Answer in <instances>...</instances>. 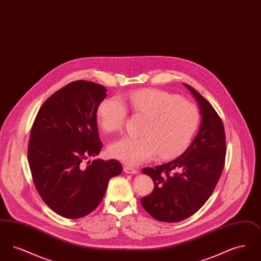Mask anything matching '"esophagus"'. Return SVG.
Masks as SVG:
<instances>
[{"label": "esophagus", "mask_w": 261, "mask_h": 261, "mask_svg": "<svg viewBox=\"0 0 261 261\" xmlns=\"http://www.w3.org/2000/svg\"><path fill=\"white\" fill-rule=\"evenodd\" d=\"M123 170H124L125 173L127 174H138L139 173V170H137L135 168H133V167H130V166H127V165H125L124 168H123Z\"/></svg>", "instance_id": "obj_1"}]
</instances>
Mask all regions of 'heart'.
Segmentation results:
<instances>
[{
  "label": "heart",
  "mask_w": 261,
  "mask_h": 261,
  "mask_svg": "<svg viewBox=\"0 0 261 261\" xmlns=\"http://www.w3.org/2000/svg\"><path fill=\"white\" fill-rule=\"evenodd\" d=\"M126 101L133 112L146 117L141 129L143 136L121 137L110 145L109 152L129 165L149 162L158 153L163 160L178 155L188 147L198 128V108L165 91H135ZM126 114L121 99H105L98 109V122L103 131L114 132L123 126Z\"/></svg>",
  "instance_id": "b5f03b06"
}]
</instances>
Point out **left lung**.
Returning <instances> with one entry per match:
<instances>
[{
	"label": "left lung",
	"instance_id": "obj_1",
	"mask_svg": "<svg viewBox=\"0 0 261 261\" xmlns=\"http://www.w3.org/2000/svg\"><path fill=\"white\" fill-rule=\"evenodd\" d=\"M199 103L201 120L190 147L177 159L142 170L152 179L151 194L141 199L150 216L163 222H179L211 197L223 170L226 141L223 123L211 103L185 84Z\"/></svg>",
	"mask_w": 261,
	"mask_h": 261
}]
</instances>
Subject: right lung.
I'll use <instances>...</instances> for the list:
<instances>
[{
	"mask_svg": "<svg viewBox=\"0 0 261 261\" xmlns=\"http://www.w3.org/2000/svg\"><path fill=\"white\" fill-rule=\"evenodd\" d=\"M106 92L94 82H71L43 103L31 128L28 162L34 185L50 210L65 218L96 210L109 181L122 172L115 160H89L102 148L97 111Z\"/></svg>",
	"mask_w": 261,
	"mask_h": 261,
	"instance_id": "add662e5",
	"label": "right lung"
}]
</instances>
